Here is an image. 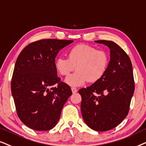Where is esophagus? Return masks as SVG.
Listing matches in <instances>:
<instances>
[{"mask_svg": "<svg viewBox=\"0 0 146 146\" xmlns=\"http://www.w3.org/2000/svg\"><path fill=\"white\" fill-rule=\"evenodd\" d=\"M71 91H72V93H75L77 92V89L74 88V87H72Z\"/></svg>", "mask_w": 146, "mask_h": 146, "instance_id": "obj_1", "label": "esophagus"}]
</instances>
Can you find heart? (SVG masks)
Instances as JSON below:
<instances>
[{"label":"heart","instance_id":"1","mask_svg":"<svg viewBox=\"0 0 146 146\" xmlns=\"http://www.w3.org/2000/svg\"><path fill=\"white\" fill-rule=\"evenodd\" d=\"M69 59L59 57L55 66L61 75H68L76 67L77 71L65 79L69 86L77 87L83 85L87 81L95 83L106 74L110 63V55L106 50H98L94 46L81 44L69 50Z\"/></svg>","mask_w":146,"mask_h":146}]
</instances>
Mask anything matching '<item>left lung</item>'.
<instances>
[{"label": "left lung", "mask_w": 146, "mask_h": 146, "mask_svg": "<svg viewBox=\"0 0 146 146\" xmlns=\"http://www.w3.org/2000/svg\"><path fill=\"white\" fill-rule=\"evenodd\" d=\"M110 49L106 74L87 88L79 89L83 120L95 131H105L119 125L127 116L134 93L133 68L126 53L115 42L95 40Z\"/></svg>", "instance_id": "obj_1"}]
</instances>
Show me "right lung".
I'll list each match as a JSON object with an SVG mask.
<instances>
[{"instance_id": "obj_1", "label": "right lung", "mask_w": 146, "mask_h": 146, "mask_svg": "<svg viewBox=\"0 0 146 146\" xmlns=\"http://www.w3.org/2000/svg\"><path fill=\"white\" fill-rule=\"evenodd\" d=\"M71 40L42 39L27 45L17 58L11 81V92L19 117L36 131L51 129L59 120L62 108L72 95L61 82L55 58ZM55 84L57 87H53Z\"/></svg>"}]
</instances>
